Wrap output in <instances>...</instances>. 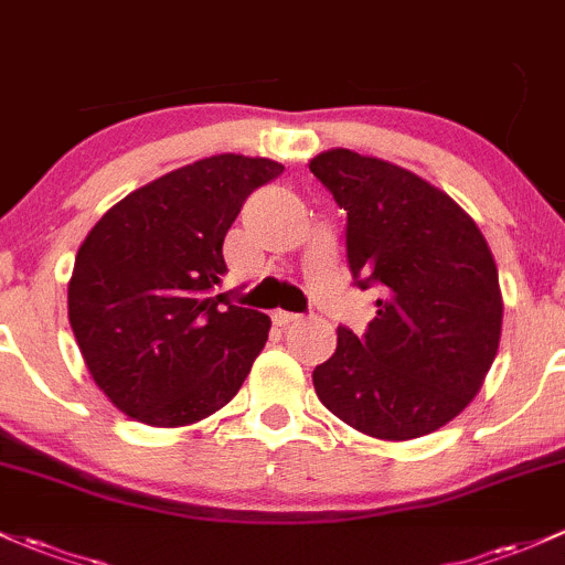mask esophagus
I'll list each match as a JSON object with an SVG mask.
<instances>
[{"label":"esophagus","mask_w":565,"mask_h":565,"mask_svg":"<svg viewBox=\"0 0 565 565\" xmlns=\"http://www.w3.org/2000/svg\"><path fill=\"white\" fill-rule=\"evenodd\" d=\"M271 320H275V326H280V329H288L290 323H299V315L282 312V309H277V312L271 315Z\"/></svg>","instance_id":"1"}]
</instances>
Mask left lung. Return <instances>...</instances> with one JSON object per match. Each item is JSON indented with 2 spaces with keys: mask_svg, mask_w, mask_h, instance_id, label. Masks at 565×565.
<instances>
[{
  "mask_svg": "<svg viewBox=\"0 0 565 565\" xmlns=\"http://www.w3.org/2000/svg\"><path fill=\"white\" fill-rule=\"evenodd\" d=\"M348 212V264L377 285L363 339L337 329V353L312 372L323 406L385 441L455 420L484 385L501 342L493 253L471 215L398 163L331 148L309 161Z\"/></svg>",
  "mask_w": 565,
  "mask_h": 565,
  "instance_id": "8db88e82",
  "label": "left lung"
}]
</instances>
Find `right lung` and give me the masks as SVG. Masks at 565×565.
Masks as SVG:
<instances>
[{
  "mask_svg": "<svg viewBox=\"0 0 565 565\" xmlns=\"http://www.w3.org/2000/svg\"><path fill=\"white\" fill-rule=\"evenodd\" d=\"M280 161L217 153L172 169L96 221L70 277V326L96 387L145 426L223 409L269 339V315L221 294L223 239Z\"/></svg>",
  "mask_w": 565,
  "mask_h": 565,
  "instance_id": "add662e5",
  "label": "right lung"
}]
</instances>
